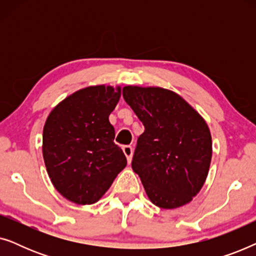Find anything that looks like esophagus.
Here are the masks:
<instances>
[{
	"label": "esophagus",
	"instance_id": "1",
	"mask_svg": "<svg viewBox=\"0 0 256 256\" xmlns=\"http://www.w3.org/2000/svg\"><path fill=\"white\" fill-rule=\"evenodd\" d=\"M122 150H124V154L126 155V157H127L128 163H130L132 157V148L130 146H124V148H122Z\"/></svg>",
	"mask_w": 256,
	"mask_h": 256
}]
</instances>
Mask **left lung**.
Returning a JSON list of instances; mask_svg holds the SVG:
<instances>
[{
    "mask_svg": "<svg viewBox=\"0 0 256 256\" xmlns=\"http://www.w3.org/2000/svg\"><path fill=\"white\" fill-rule=\"evenodd\" d=\"M126 100L144 126L132 168L150 202L180 208L194 199L208 177L212 138L204 118L172 90L124 86Z\"/></svg>",
    "mask_w": 256,
    "mask_h": 256,
    "instance_id": "left-lung-1",
    "label": "left lung"
}]
</instances>
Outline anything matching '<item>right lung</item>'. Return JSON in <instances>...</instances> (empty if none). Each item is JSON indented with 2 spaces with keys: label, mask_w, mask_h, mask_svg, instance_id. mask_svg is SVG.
I'll return each mask as SVG.
<instances>
[{
  "label": "right lung",
  "mask_w": 256,
  "mask_h": 256,
  "mask_svg": "<svg viewBox=\"0 0 256 256\" xmlns=\"http://www.w3.org/2000/svg\"><path fill=\"white\" fill-rule=\"evenodd\" d=\"M120 96V86L85 87L60 101L45 121V166L56 190L70 202H96L127 166L108 118Z\"/></svg>",
  "instance_id": "right-lung-1"
}]
</instances>
